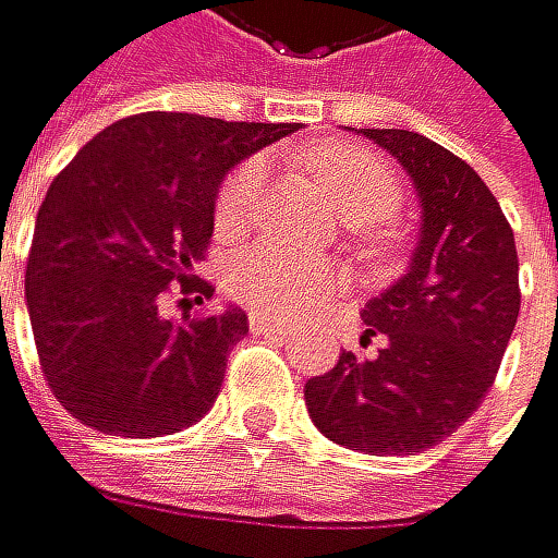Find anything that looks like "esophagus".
Here are the masks:
<instances>
[{
    "mask_svg": "<svg viewBox=\"0 0 558 558\" xmlns=\"http://www.w3.org/2000/svg\"><path fill=\"white\" fill-rule=\"evenodd\" d=\"M250 329H253V332H277V336L288 332V329L281 326V322H270V318H264V315H250Z\"/></svg>",
    "mask_w": 558,
    "mask_h": 558,
    "instance_id": "1",
    "label": "esophagus"
}]
</instances>
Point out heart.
Returning <instances> with one entry per match:
<instances>
[{"mask_svg": "<svg viewBox=\"0 0 558 558\" xmlns=\"http://www.w3.org/2000/svg\"><path fill=\"white\" fill-rule=\"evenodd\" d=\"M308 174L342 216L366 219L353 226V236L366 256H380L391 250V232L384 219L398 202V178L377 154L353 147V143H318L305 157ZM260 160H246L232 167L216 195V229L222 236L243 229L250 219L256 192H260ZM336 288V270L318 260L260 246L243 253L229 270V291L253 315L264 318H291L312 308L318 298Z\"/></svg>", "mask_w": 558, "mask_h": 558, "instance_id": "heart-1", "label": "heart"}]
</instances>
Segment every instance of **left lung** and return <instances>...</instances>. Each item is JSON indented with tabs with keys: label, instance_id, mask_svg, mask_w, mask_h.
Instances as JSON below:
<instances>
[{
	"label": "left lung",
	"instance_id": "left-lung-1",
	"mask_svg": "<svg viewBox=\"0 0 558 558\" xmlns=\"http://www.w3.org/2000/svg\"><path fill=\"white\" fill-rule=\"evenodd\" d=\"M401 160L422 198L411 267L363 308L377 356L342 353L305 384L326 439L371 456H415L460 428L487 391L514 332L521 288L514 232L490 187L439 143L408 130H363Z\"/></svg>",
	"mask_w": 558,
	"mask_h": 558
}]
</instances>
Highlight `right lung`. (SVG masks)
Segmentation results:
<instances>
[{"instance_id":"add662e5","label":"right lung","mask_w":558,"mask_h":558,"mask_svg":"<svg viewBox=\"0 0 558 558\" xmlns=\"http://www.w3.org/2000/svg\"><path fill=\"white\" fill-rule=\"evenodd\" d=\"M298 122L140 112L92 136L53 178L26 256L40 371L71 415L106 436L154 439L216 404L226 356L250 332L240 308L192 315L195 277L229 167ZM178 293L181 319L162 315Z\"/></svg>"}]
</instances>
